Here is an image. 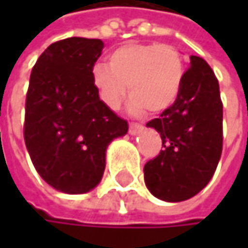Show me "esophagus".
<instances>
[{
    "mask_svg": "<svg viewBox=\"0 0 248 248\" xmlns=\"http://www.w3.org/2000/svg\"><path fill=\"white\" fill-rule=\"evenodd\" d=\"M140 130H142V124H136V122L129 124V133H130V135H136V133H139Z\"/></svg>",
    "mask_w": 248,
    "mask_h": 248,
    "instance_id": "esophagus-1",
    "label": "esophagus"
}]
</instances>
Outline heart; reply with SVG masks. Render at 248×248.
<instances>
[{
  "instance_id": "obj_1",
  "label": "heart",
  "mask_w": 248,
  "mask_h": 248,
  "mask_svg": "<svg viewBox=\"0 0 248 248\" xmlns=\"http://www.w3.org/2000/svg\"><path fill=\"white\" fill-rule=\"evenodd\" d=\"M184 80V62L171 44L129 43L109 54V66L96 63L92 81L100 100L118 110L127 93L133 113L148 109L161 113L179 96Z\"/></svg>"
}]
</instances>
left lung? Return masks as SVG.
<instances>
[{"label": "left lung", "mask_w": 248, "mask_h": 248, "mask_svg": "<svg viewBox=\"0 0 248 248\" xmlns=\"http://www.w3.org/2000/svg\"><path fill=\"white\" fill-rule=\"evenodd\" d=\"M178 99L146 126L162 139L159 155L143 167L154 197L179 202L198 194L213 178L223 152V102L210 64L191 56Z\"/></svg>", "instance_id": "left-lung-1"}]
</instances>
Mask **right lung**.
<instances>
[{
    "mask_svg": "<svg viewBox=\"0 0 248 248\" xmlns=\"http://www.w3.org/2000/svg\"><path fill=\"white\" fill-rule=\"evenodd\" d=\"M102 50L97 38L56 41L30 76L25 146L40 176L66 194H84L100 182L108 145L127 132V122L100 100L92 81Z\"/></svg>",
    "mask_w": 248,
    "mask_h": 248,
    "instance_id": "obj_1",
    "label": "right lung"
}]
</instances>
